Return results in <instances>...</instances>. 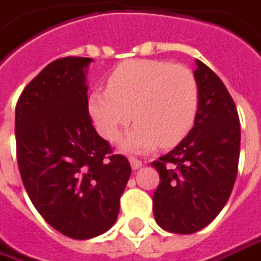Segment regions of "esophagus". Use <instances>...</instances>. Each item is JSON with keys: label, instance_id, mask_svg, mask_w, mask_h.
<instances>
[{"label": "esophagus", "instance_id": "obj_1", "mask_svg": "<svg viewBox=\"0 0 261 261\" xmlns=\"http://www.w3.org/2000/svg\"><path fill=\"white\" fill-rule=\"evenodd\" d=\"M130 165H131V169H133V170H139L140 167L143 166V163H141L140 160H137V159H134V158L130 159Z\"/></svg>", "mask_w": 261, "mask_h": 261}]
</instances>
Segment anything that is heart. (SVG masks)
I'll return each mask as SVG.
<instances>
[{
	"mask_svg": "<svg viewBox=\"0 0 261 261\" xmlns=\"http://www.w3.org/2000/svg\"><path fill=\"white\" fill-rule=\"evenodd\" d=\"M89 114L103 139L120 141L128 153L177 144L191 131L199 108V85L192 70L165 60H128L108 77L105 91L89 96Z\"/></svg>",
	"mask_w": 261,
	"mask_h": 261,
	"instance_id": "obj_1",
	"label": "heart"
}]
</instances>
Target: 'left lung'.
Listing matches in <instances>:
<instances>
[{"label":"left lung","mask_w":261,"mask_h":261,"mask_svg":"<svg viewBox=\"0 0 261 261\" xmlns=\"http://www.w3.org/2000/svg\"><path fill=\"white\" fill-rule=\"evenodd\" d=\"M199 108L192 130L151 166L160 175L153 195L154 220L175 234H193L215 220L237 177L240 120L220 77L195 60Z\"/></svg>","instance_id":"1"}]
</instances>
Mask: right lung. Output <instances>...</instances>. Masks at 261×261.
I'll use <instances>...</instances> for the list:
<instances>
[{
	"label": "right lung",
	"mask_w": 261,
	"mask_h": 261,
	"mask_svg": "<svg viewBox=\"0 0 261 261\" xmlns=\"http://www.w3.org/2000/svg\"><path fill=\"white\" fill-rule=\"evenodd\" d=\"M91 58L51 62L27 85L15 107L17 162L36 210L73 240L113 227L131 167L113 154L88 111Z\"/></svg>",
	"instance_id": "add662e5"
}]
</instances>
